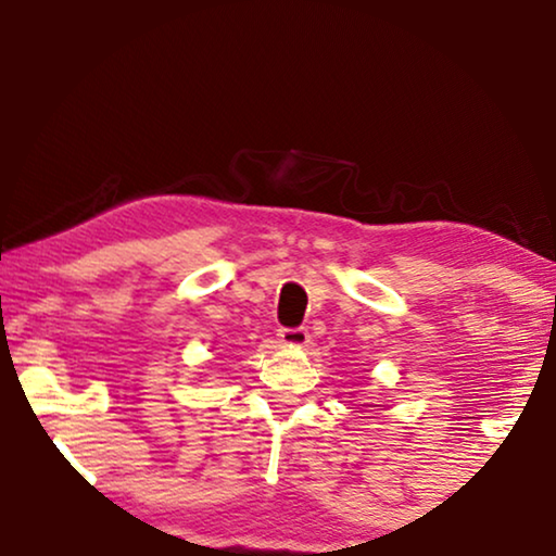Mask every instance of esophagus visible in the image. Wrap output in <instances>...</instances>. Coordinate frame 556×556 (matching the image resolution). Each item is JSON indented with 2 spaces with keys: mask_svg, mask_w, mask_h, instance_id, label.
I'll return each mask as SVG.
<instances>
[{
  "mask_svg": "<svg viewBox=\"0 0 556 556\" xmlns=\"http://www.w3.org/2000/svg\"><path fill=\"white\" fill-rule=\"evenodd\" d=\"M279 343H285L289 348H301L308 343V331L306 328H279Z\"/></svg>",
  "mask_w": 556,
  "mask_h": 556,
  "instance_id": "esophagus-1",
  "label": "esophagus"
}]
</instances>
